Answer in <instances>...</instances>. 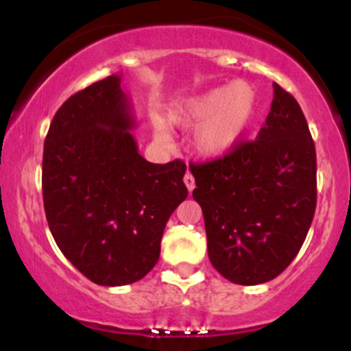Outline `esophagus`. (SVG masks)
Listing matches in <instances>:
<instances>
[{"instance_id": "esophagus-1", "label": "esophagus", "mask_w": 351, "mask_h": 351, "mask_svg": "<svg viewBox=\"0 0 351 351\" xmlns=\"http://www.w3.org/2000/svg\"><path fill=\"white\" fill-rule=\"evenodd\" d=\"M183 182H185L186 189H189V192H193V189H195V178H193V175L190 171H186V175L183 176Z\"/></svg>"}]
</instances>
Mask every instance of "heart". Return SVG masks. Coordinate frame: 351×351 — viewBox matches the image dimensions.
Listing matches in <instances>:
<instances>
[{"instance_id": "1", "label": "heart", "mask_w": 351, "mask_h": 351, "mask_svg": "<svg viewBox=\"0 0 351 351\" xmlns=\"http://www.w3.org/2000/svg\"><path fill=\"white\" fill-rule=\"evenodd\" d=\"M258 115V95L254 88L241 81L212 88L190 98L173 120L183 127L198 125L193 146L204 158L215 159L229 154L253 129ZM158 136L165 127L156 125Z\"/></svg>"}]
</instances>
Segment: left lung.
<instances>
[{
	"instance_id": "left-lung-1",
	"label": "left lung",
	"mask_w": 351,
	"mask_h": 351,
	"mask_svg": "<svg viewBox=\"0 0 351 351\" xmlns=\"http://www.w3.org/2000/svg\"><path fill=\"white\" fill-rule=\"evenodd\" d=\"M190 171L215 270L239 285L278 277L299 253L316 210V147L295 98L274 83L256 139Z\"/></svg>"
}]
</instances>
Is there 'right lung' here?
<instances>
[{
  "instance_id": "obj_1",
  "label": "right lung",
  "mask_w": 351,
  "mask_h": 351,
  "mask_svg": "<svg viewBox=\"0 0 351 351\" xmlns=\"http://www.w3.org/2000/svg\"><path fill=\"white\" fill-rule=\"evenodd\" d=\"M112 74L67 98L44 143L42 193L62 254L91 282L141 280L159 260L166 222L189 195L183 161L137 149L132 104Z\"/></svg>"
}]
</instances>
